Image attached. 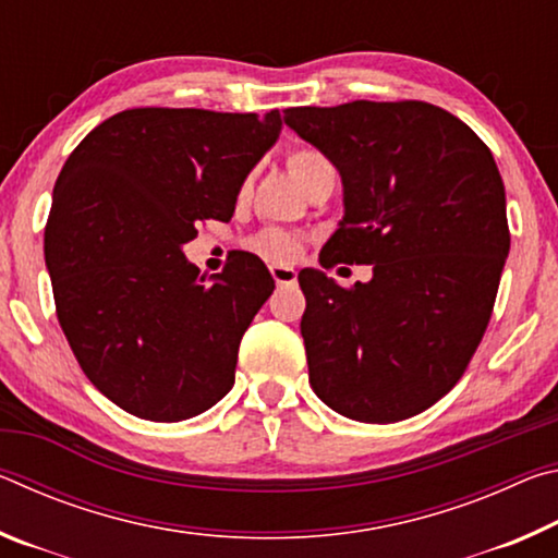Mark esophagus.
<instances>
[{
	"label": "esophagus",
	"instance_id": "esophagus-1",
	"mask_svg": "<svg viewBox=\"0 0 558 558\" xmlns=\"http://www.w3.org/2000/svg\"><path fill=\"white\" fill-rule=\"evenodd\" d=\"M270 276L278 282V286H292V282L298 280V270L290 266H280V263H272Z\"/></svg>",
	"mask_w": 558,
	"mask_h": 558
}]
</instances>
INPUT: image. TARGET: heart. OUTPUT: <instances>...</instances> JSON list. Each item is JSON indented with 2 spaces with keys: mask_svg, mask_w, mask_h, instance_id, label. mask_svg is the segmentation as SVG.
<instances>
[{
  "mask_svg": "<svg viewBox=\"0 0 558 558\" xmlns=\"http://www.w3.org/2000/svg\"><path fill=\"white\" fill-rule=\"evenodd\" d=\"M288 167H290V172L295 174L298 182L302 184V189L313 182L317 174H323L325 169H332V165L327 162V157L323 153H317V149H310V147L292 149V153L288 155ZM243 192H245V186H243ZM251 248L260 253L263 258L286 263V260L295 258L300 253V239L290 231L266 229L251 241Z\"/></svg>",
  "mask_w": 558,
  "mask_h": 558,
  "instance_id": "b5f03b06",
  "label": "heart"
}]
</instances>
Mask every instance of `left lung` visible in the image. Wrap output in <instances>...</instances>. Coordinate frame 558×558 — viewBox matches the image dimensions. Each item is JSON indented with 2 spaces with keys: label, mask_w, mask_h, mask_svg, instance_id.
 I'll return each instance as SVG.
<instances>
[{
  "label": "left lung",
  "mask_w": 558,
  "mask_h": 558,
  "mask_svg": "<svg viewBox=\"0 0 558 558\" xmlns=\"http://www.w3.org/2000/svg\"><path fill=\"white\" fill-rule=\"evenodd\" d=\"M286 125L342 177L344 216L323 268L374 266L349 290L300 270L310 384L352 421L411 418L458 384L493 317L509 253L495 157L421 100L290 108Z\"/></svg>",
  "instance_id": "8db88e82"
}]
</instances>
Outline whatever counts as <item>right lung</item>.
I'll list each match as a JSON object with an SVG mask.
<instances>
[{
	"instance_id": "obj_1",
	"label": "right lung",
	"mask_w": 558,
	"mask_h": 558,
	"mask_svg": "<svg viewBox=\"0 0 558 558\" xmlns=\"http://www.w3.org/2000/svg\"><path fill=\"white\" fill-rule=\"evenodd\" d=\"M280 130L278 110L132 108L65 159L44 233L56 315L122 411L174 423L231 391L241 337L276 280L253 253L202 276L182 245L199 221H231Z\"/></svg>"
}]
</instances>
